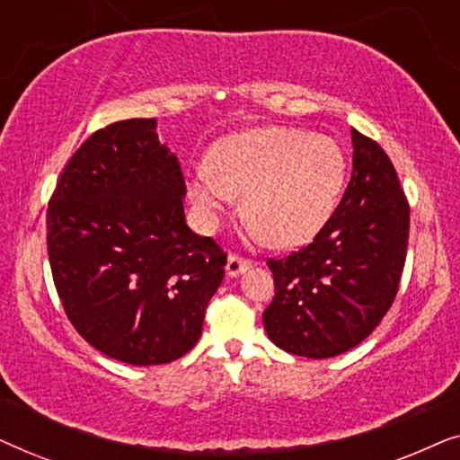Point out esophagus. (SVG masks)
Masks as SVG:
<instances>
[{"instance_id":"1","label":"esophagus","mask_w":460,"mask_h":460,"mask_svg":"<svg viewBox=\"0 0 460 460\" xmlns=\"http://www.w3.org/2000/svg\"><path fill=\"white\" fill-rule=\"evenodd\" d=\"M249 266H251V260H247V257H241L238 253H230L228 263H226V272H228L230 276H236L238 272H243V270Z\"/></svg>"}]
</instances>
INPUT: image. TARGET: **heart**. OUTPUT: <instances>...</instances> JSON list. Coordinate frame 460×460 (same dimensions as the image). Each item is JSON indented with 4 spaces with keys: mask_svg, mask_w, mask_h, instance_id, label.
I'll use <instances>...</instances> for the list:
<instances>
[{
    "mask_svg": "<svg viewBox=\"0 0 460 460\" xmlns=\"http://www.w3.org/2000/svg\"><path fill=\"white\" fill-rule=\"evenodd\" d=\"M343 178L345 159L332 137L261 128L219 144L211 165L194 169L190 199L213 226L244 194L243 213L255 234L276 247H295L323 228Z\"/></svg>",
    "mask_w": 460,
    "mask_h": 460,
    "instance_id": "1",
    "label": "heart"
}]
</instances>
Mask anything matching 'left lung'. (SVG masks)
Listing matches in <instances>:
<instances>
[{
    "label": "left lung",
    "mask_w": 460,
    "mask_h": 460,
    "mask_svg": "<svg viewBox=\"0 0 460 460\" xmlns=\"http://www.w3.org/2000/svg\"><path fill=\"white\" fill-rule=\"evenodd\" d=\"M354 159L341 203L312 243L270 257L274 299L263 329L280 349L332 358L381 323L404 272L411 205L385 150L351 129Z\"/></svg>",
    "instance_id": "8db88e82"
}]
</instances>
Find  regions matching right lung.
Returning a JSON list of instances; mask_svg holds the SVG:
<instances>
[{
    "label": "right lung",
    "instance_id": "right-lung-1",
    "mask_svg": "<svg viewBox=\"0 0 460 460\" xmlns=\"http://www.w3.org/2000/svg\"><path fill=\"white\" fill-rule=\"evenodd\" d=\"M155 119L93 131L48 205V257L75 331L119 362L178 360L224 280V249L186 226V181Z\"/></svg>",
    "mask_w": 460,
    "mask_h": 460
}]
</instances>
